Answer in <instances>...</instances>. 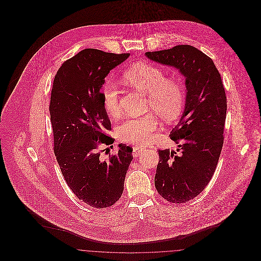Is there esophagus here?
Returning <instances> with one entry per match:
<instances>
[{"mask_svg":"<svg viewBox=\"0 0 261 261\" xmlns=\"http://www.w3.org/2000/svg\"><path fill=\"white\" fill-rule=\"evenodd\" d=\"M144 149H145V148H143V147H138V146L134 147V148H133V155H134V156H139V154H140Z\"/></svg>","mask_w":261,"mask_h":261,"instance_id":"1","label":"esophagus"}]
</instances>
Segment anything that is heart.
Listing matches in <instances>:
<instances>
[{"mask_svg": "<svg viewBox=\"0 0 261 261\" xmlns=\"http://www.w3.org/2000/svg\"><path fill=\"white\" fill-rule=\"evenodd\" d=\"M123 77L134 87L148 93V111L156 112L165 120H173L182 112L186 97L182 83L176 78L166 77L160 67L146 62L139 63L128 68ZM102 100L105 109L112 116L118 117L121 114L120 90L115 82H106ZM159 126V120L152 113L130 117L117 126L116 136L123 143L144 145Z\"/></svg>", "mask_w": 261, "mask_h": 261, "instance_id": "obj_1", "label": "heart"}]
</instances>
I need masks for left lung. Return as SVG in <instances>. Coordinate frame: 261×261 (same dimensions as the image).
I'll list each match as a JSON object with an SVG mask.
<instances>
[{
    "mask_svg": "<svg viewBox=\"0 0 261 261\" xmlns=\"http://www.w3.org/2000/svg\"><path fill=\"white\" fill-rule=\"evenodd\" d=\"M148 58L178 68L186 77L185 111L170 138L179 149H159L158 193L171 203L198 196L216 170L224 143L227 98L213 60L191 45L147 52Z\"/></svg>",
    "mask_w": 261,
    "mask_h": 261,
    "instance_id": "obj_1",
    "label": "left lung"
}]
</instances>
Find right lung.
<instances>
[{
    "mask_svg": "<svg viewBox=\"0 0 261 261\" xmlns=\"http://www.w3.org/2000/svg\"><path fill=\"white\" fill-rule=\"evenodd\" d=\"M129 56L84 49L63 62L54 77L50 120L54 153L75 196L93 208L112 206L123 192L133 149L119 145L102 161L100 152L113 143L112 123L100 88L110 71Z\"/></svg>",
    "mask_w": 261,
    "mask_h": 261,
    "instance_id": "obj_1",
    "label": "right lung"
}]
</instances>
